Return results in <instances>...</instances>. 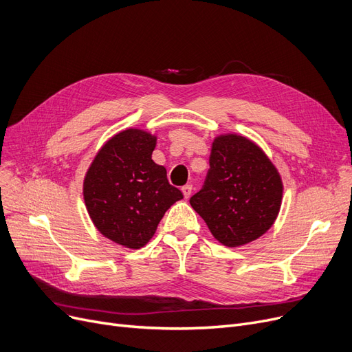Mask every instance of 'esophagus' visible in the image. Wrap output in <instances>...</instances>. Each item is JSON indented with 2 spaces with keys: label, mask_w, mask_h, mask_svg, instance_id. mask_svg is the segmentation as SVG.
<instances>
[{
  "label": "esophagus",
  "mask_w": 352,
  "mask_h": 352,
  "mask_svg": "<svg viewBox=\"0 0 352 352\" xmlns=\"http://www.w3.org/2000/svg\"><path fill=\"white\" fill-rule=\"evenodd\" d=\"M182 192H183V196L188 199L190 196V193H192V185H185V186L182 188Z\"/></svg>",
  "instance_id": "obj_1"
}]
</instances>
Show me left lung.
Listing matches in <instances>:
<instances>
[{
	"mask_svg": "<svg viewBox=\"0 0 352 352\" xmlns=\"http://www.w3.org/2000/svg\"><path fill=\"white\" fill-rule=\"evenodd\" d=\"M202 189L190 197L212 235L225 246L252 242L279 213L282 182L272 162L246 138H216Z\"/></svg>",
	"mask_w": 352,
	"mask_h": 352,
	"instance_id": "obj_1",
	"label": "left lung"
}]
</instances>
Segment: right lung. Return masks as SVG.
I'll return each mask as SVG.
<instances>
[{
	"instance_id": "1",
	"label": "right lung",
	"mask_w": 352,
	"mask_h": 352,
	"mask_svg": "<svg viewBox=\"0 0 352 352\" xmlns=\"http://www.w3.org/2000/svg\"><path fill=\"white\" fill-rule=\"evenodd\" d=\"M156 138L139 129L117 133L97 153L85 179V202L94 226L130 249L155 235L164 212L182 192L152 160Z\"/></svg>"
}]
</instances>
